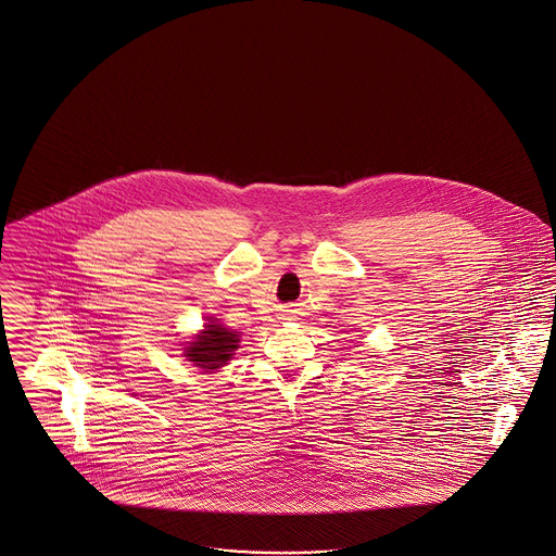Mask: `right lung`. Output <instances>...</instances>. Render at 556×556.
Instances as JSON below:
<instances>
[{
    "mask_svg": "<svg viewBox=\"0 0 556 556\" xmlns=\"http://www.w3.org/2000/svg\"><path fill=\"white\" fill-rule=\"evenodd\" d=\"M238 342V333L212 320V325H206V329L193 342H189L191 345H187L186 356L200 369H220L227 365V361H231Z\"/></svg>",
    "mask_w": 556,
    "mask_h": 556,
    "instance_id": "obj_1",
    "label": "right lung"
}]
</instances>
